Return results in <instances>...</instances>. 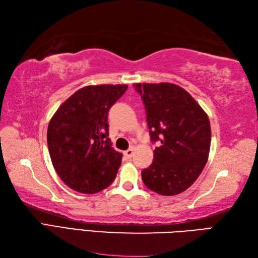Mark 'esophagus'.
<instances>
[{"instance_id": "34e87169", "label": "esophagus", "mask_w": 258, "mask_h": 258, "mask_svg": "<svg viewBox=\"0 0 258 258\" xmlns=\"http://www.w3.org/2000/svg\"><path fill=\"white\" fill-rule=\"evenodd\" d=\"M134 152H135V148L131 147L127 151H124L123 154H124V156H127L128 159H131V158H133V155H134Z\"/></svg>"}]
</instances>
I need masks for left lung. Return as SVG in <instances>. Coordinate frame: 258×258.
<instances>
[{"mask_svg":"<svg viewBox=\"0 0 258 258\" xmlns=\"http://www.w3.org/2000/svg\"><path fill=\"white\" fill-rule=\"evenodd\" d=\"M147 111L151 141H160L141 172L150 190L174 196L189 188L206 165L211 143L208 115L189 93L172 83L134 84Z\"/></svg>","mask_w":258,"mask_h":258,"instance_id":"left-lung-1","label":"left lung"}]
</instances>
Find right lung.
<instances>
[{
  "label": "right lung",
  "instance_id": "obj_1",
  "mask_svg": "<svg viewBox=\"0 0 258 258\" xmlns=\"http://www.w3.org/2000/svg\"><path fill=\"white\" fill-rule=\"evenodd\" d=\"M128 85H90L62 104L48 125L52 165L63 183L82 194H95L114 181L122 154L111 148L108 111Z\"/></svg>",
  "mask_w": 258,
  "mask_h": 258
}]
</instances>
